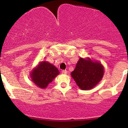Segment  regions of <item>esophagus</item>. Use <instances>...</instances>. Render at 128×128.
Returning a JSON list of instances; mask_svg holds the SVG:
<instances>
[{
    "mask_svg": "<svg viewBox=\"0 0 128 128\" xmlns=\"http://www.w3.org/2000/svg\"><path fill=\"white\" fill-rule=\"evenodd\" d=\"M62 74H67V73H68V71H66V70H62Z\"/></svg>",
    "mask_w": 128,
    "mask_h": 128,
    "instance_id": "esophagus-1",
    "label": "esophagus"
}]
</instances>
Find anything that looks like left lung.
Returning <instances> with one entry per match:
<instances>
[{"label": "left lung", "instance_id": "left-lung-1", "mask_svg": "<svg viewBox=\"0 0 128 128\" xmlns=\"http://www.w3.org/2000/svg\"><path fill=\"white\" fill-rule=\"evenodd\" d=\"M104 75V68L97 62L80 58L76 64L71 76L81 89L86 90L94 88Z\"/></svg>", "mask_w": 128, "mask_h": 128}]
</instances>
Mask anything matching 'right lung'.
Segmentation results:
<instances>
[{"label": "right lung", "mask_w": 128, "mask_h": 128, "mask_svg": "<svg viewBox=\"0 0 128 128\" xmlns=\"http://www.w3.org/2000/svg\"><path fill=\"white\" fill-rule=\"evenodd\" d=\"M59 72L57 68L48 62H42L31 74L33 82L38 86L45 88L53 81Z\"/></svg>", "instance_id": "add662e5"}]
</instances>
